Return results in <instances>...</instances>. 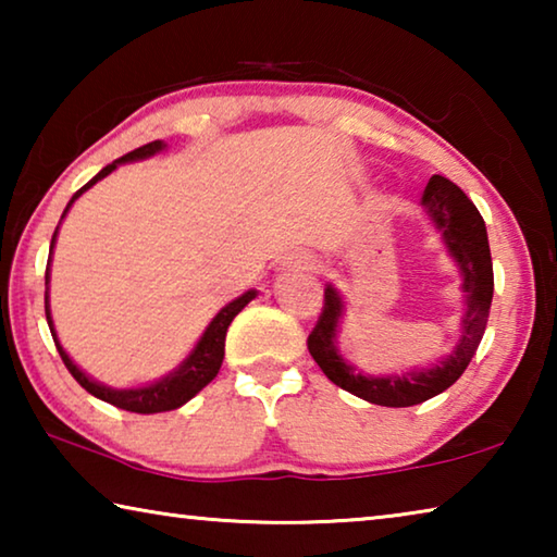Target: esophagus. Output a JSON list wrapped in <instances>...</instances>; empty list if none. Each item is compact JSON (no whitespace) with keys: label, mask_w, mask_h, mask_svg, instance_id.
I'll use <instances>...</instances> for the list:
<instances>
[{"label":"esophagus","mask_w":557,"mask_h":557,"mask_svg":"<svg viewBox=\"0 0 557 557\" xmlns=\"http://www.w3.org/2000/svg\"><path fill=\"white\" fill-rule=\"evenodd\" d=\"M287 268H295V270H317V260L312 256H307V252H299V256H292L287 260Z\"/></svg>","instance_id":"obj_1"}]
</instances>
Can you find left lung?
Returning <instances> with one entry per match:
<instances>
[{"label": "left lung", "instance_id": "8db88e82", "mask_svg": "<svg viewBox=\"0 0 557 557\" xmlns=\"http://www.w3.org/2000/svg\"><path fill=\"white\" fill-rule=\"evenodd\" d=\"M422 206H425L432 223L437 225L445 240L449 256L455 258L461 272V289H465V317H461V336L447 358L430 369H412L391 375H363L356 371L336 348L338 322L344 314V301L338 292L326 285L324 307L319 322L307 338V348L312 354L319 369L338 388L358 395V398L385 405V408H410V405L425 403L447 391L461 373L467 371L474 358L479 344H482L484 329L488 322V309L494 297V265L492 250H488L486 225L476 206L467 199L457 184L435 174L422 191Z\"/></svg>", "mask_w": 557, "mask_h": 557}]
</instances>
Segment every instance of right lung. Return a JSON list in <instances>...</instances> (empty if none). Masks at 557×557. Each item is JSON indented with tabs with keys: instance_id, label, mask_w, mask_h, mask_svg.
<instances>
[{
	"instance_id": "add662e5",
	"label": "right lung",
	"mask_w": 557,
	"mask_h": 557,
	"mask_svg": "<svg viewBox=\"0 0 557 557\" xmlns=\"http://www.w3.org/2000/svg\"><path fill=\"white\" fill-rule=\"evenodd\" d=\"M164 147L166 145L162 143V139H154V143L132 149V152H127L125 157H120L112 164H108L106 169H100V172L92 176L86 186L78 188V191L73 194V199L69 201V206H65L63 215L69 213L73 201L78 199L83 191H88L92 184H98L100 178H106L110 172H115L120 164L137 162V159H147V157H152L157 152H162ZM63 215H61V219H63ZM55 235H59V228H55L53 238H51L49 268H51ZM49 268H46V322H49L53 344H55V348H59V354L63 358L65 369L71 371L73 379L78 381L90 395H96V398L106 400L110 405H115V408H122V410H127V412H139V414H152V412H166V410L182 408L184 403L191 400L196 393L203 391L206 385H209L215 379V375H219L221 363H223V354H225V332H228V326H231V322L235 319V314L243 312V307L248 305L250 299H256V295H258L256 289H248L238 299H233L231 305H225L221 312L211 319V324L206 326V332L199 338V344H196L194 351L184 358V363L178 366L176 371L164 375V379H159L157 383L143 385V388H108V385L92 381L90 375L83 373L78 366L73 363V358L65 354L63 346L59 344V336H55L53 319H51V309H49Z\"/></svg>"
}]
</instances>
